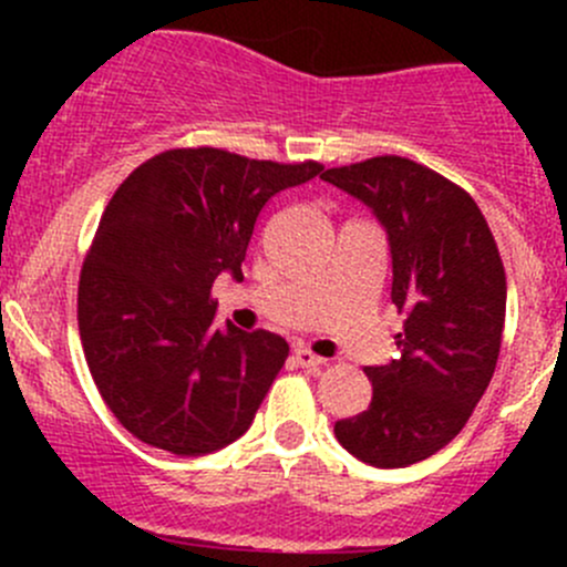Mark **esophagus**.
<instances>
[{
	"label": "esophagus",
	"instance_id": "34e87169",
	"mask_svg": "<svg viewBox=\"0 0 567 567\" xmlns=\"http://www.w3.org/2000/svg\"><path fill=\"white\" fill-rule=\"evenodd\" d=\"M293 357H296V362H299L301 368H307V370H320L326 364V359H320L318 353H312L310 348H305V346L293 348Z\"/></svg>",
	"mask_w": 567,
	"mask_h": 567
}]
</instances>
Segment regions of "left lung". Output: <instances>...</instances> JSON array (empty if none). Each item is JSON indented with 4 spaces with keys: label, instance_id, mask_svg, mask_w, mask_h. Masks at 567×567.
<instances>
[{
    "label": "left lung",
    "instance_id": "1",
    "mask_svg": "<svg viewBox=\"0 0 567 567\" xmlns=\"http://www.w3.org/2000/svg\"><path fill=\"white\" fill-rule=\"evenodd\" d=\"M320 177L381 221L392 305L405 312L400 357L364 368L373 400L334 422V436L370 466H411L453 442L488 390L507 301L499 249L477 203L409 158H368Z\"/></svg>",
    "mask_w": 567,
    "mask_h": 567
}]
</instances>
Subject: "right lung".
I'll use <instances>...</instances> for the list:
<instances>
[{
    "label": "right lung",
    "instance_id": "add662e5",
    "mask_svg": "<svg viewBox=\"0 0 567 567\" xmlns=\"http://www.w3.org/2000/svg\"><path fill=\"white\" fill-rule=\"evenodd\" d=\"M320 169L181 147L109 199L79 279V334L101 398L140 442L208 455L249 431L288 342L216 329L210 288L225 271L244 279L262 205Z\"/></svg>",
    "mask_w": 567,
    "mask_h": 567
}]
</instances>
